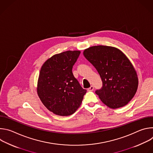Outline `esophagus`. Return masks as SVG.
Wrapping results in <instances>:
<instances>
[{
	"label": "esophagus",
	"instance_id": "obj_1",
	"mask_svg": "<svg viewBox=\"0 0 153 153\" xmlns=\"http://www.w3.org/2000/svg\"><path fill=\"white\" fill-rule=\"evenodd\" d=\"M87 90H88V91H92L94 90V86H91L89 88L87 89Z\"/></svg>",
	"mask_w": 153,
	"mask_h": 153
}]
</instances>
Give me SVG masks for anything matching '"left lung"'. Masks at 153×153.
<instances>
[{"mask_svg":"<svg viewBox=\"0 0 153 153\" xmlns=\"http://www.w3.org/2000/svg\"><path fill=\"white\" fill-rule=\"evenodd\" d=\"M83 54L102 78L103 86L96 93L105 105L116 109L131 100L137 90L139 79L132 63L121 50L97 45L85 49Z\"/></svg>","mask_w":153,"mask_h":153,"instance_id":"8db88e82","label":"left lung"}]
</instances>
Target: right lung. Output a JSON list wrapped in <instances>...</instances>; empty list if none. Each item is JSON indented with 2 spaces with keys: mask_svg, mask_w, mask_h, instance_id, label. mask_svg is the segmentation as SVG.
Returning a JSON list of instances; mask_svg holds the SVG:
<instances>
[{
  "mask_svg": "<svg viewBox=\"0 0 153 153\" xmlns=\"http://www.w3.org/2000/svg\"><path fill=\"white\" fill-rule=\"evenodd\" d=\"M80 53L79 50H69L54 54L41 67L37 93L43 105L56 115L73 114L86 92L72 73Z\"/></svg>",
  "mask_w": 153,
  "mask_h": 153,
  "instance_id": "add662e5",
  "label": "right lung"
}]
</instances>
